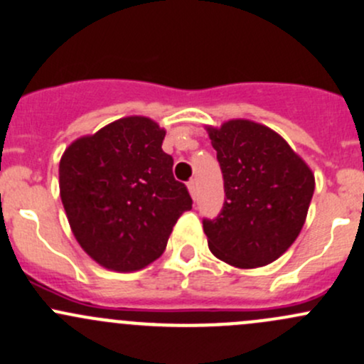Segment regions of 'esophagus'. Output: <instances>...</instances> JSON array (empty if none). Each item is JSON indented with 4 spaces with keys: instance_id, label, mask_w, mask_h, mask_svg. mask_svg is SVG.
<instances>
[{
    "instance_id": "obj_1",
    "label": "esophagus",
    "mask_w": 364,
    "mask_h": 364,
    "mask_svg": "<svg viewBox=\"0 0 364 364\" xmlns=\"http://www.w3.org/2000/svg\"><path fill=\"white\" fill-rule=\"evenodd\" d=\"M188 190H190V195L195 198L197 197V181L195 179H190L188 181Z\"/></svg>"
}]
</instances>
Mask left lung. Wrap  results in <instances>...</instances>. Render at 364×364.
<instances>
[{"label": "left lung", "instance_id": "1", "mask_svg": "<svg viewBox=\"0 0 364 364\" xmlns=\"http://www.w3.org/2000/svg\"><path fill=\"white\" fill-rule=\"evenodd\" d=\"M208 134L225 185L221 213L202 221L209 250L239 269L269 265L304 227L316 186L311 167L256 122L228 120Z\"/></svg>", "mask_w": 364, "mask_h": 364}]
</instances>
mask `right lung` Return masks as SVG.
I'll return each mask as SVG.
<instances>
[{"instance_id":"obj_1","label":"right lung","mask_w":364,"mask_h":364,"mask_svg":"<svg viewBox=\"0 0 364 364\" xmlns=\"http://www.w3.org/2000/svg\"><path fill=\"white\" fill-rule=\"evenodd\" d=\"M166 131L125 117L73 141L59 164L60 200L76 240L94 262L134 272L155 262L192 197L172 176Z\"/></svg>"}]
</instances>
